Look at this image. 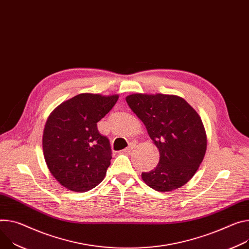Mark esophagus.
I'll return each mask as SVG.
<instances>
[{
	"label": "esophagus",
	"instance_id": "1",
	"mask_svg": "<svg viewBox=\"0 0 249 249\" xmlns=\"http://www.w3.org/2000/svg\"><path fill=\"white\" fill-rule=\"evenodd\" d=\"M134 148V144H130L127 148H125L124 150H123V152H125V153H129V152H131L132 151V149Z\"/></svg>",
	"mask_w": 249,
	"mask_h": 249
}]
</instances>
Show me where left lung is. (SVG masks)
<instances>
[{"label":"left lung","instance_id":"left-lung-1","mask_svg":"<svg viewBox=\"0 0 249 249\" xmlns=\"http://www.w3.org/2000/svg\"><path fill=\"white\" fill-rule=\"evenodd\" d=\"M126 101L160 153L156 168L142 173L144 182L159 192L187 184L207 151V134L197 112L177 95L136 93Z\"/></svg>","mask_w":249,"mask_h":249}]
</instances>
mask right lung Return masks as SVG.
Wrapping results in <instances>:
<instances>
[{
    "instance_id": "obj_1",
    "label": "right lung",
    "mask_w": 249,
    "mask_h": 249,
    "mask_svg": "<svg viewBox=\"0 0 249 249\" xmlns=\"http://www.w3.org/2000/svg\"><path fill=\"white\" fill-rule=\"evenodd\" d=\"M118 95L81 93L58 105L49 116L42 136L44 160L57 182L72 192L98 186L110 166L109 140L97 129Z\"/></svg>"
}]
</instances>
